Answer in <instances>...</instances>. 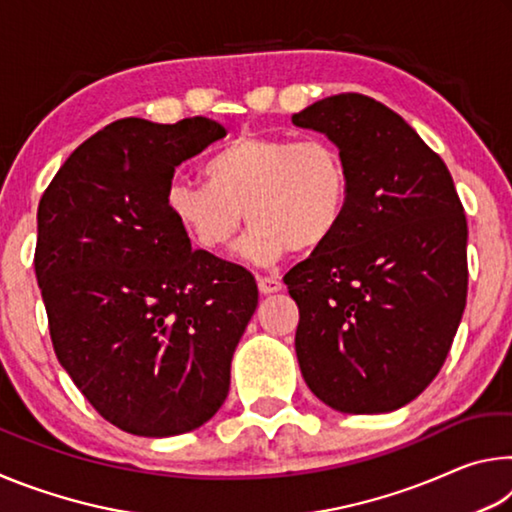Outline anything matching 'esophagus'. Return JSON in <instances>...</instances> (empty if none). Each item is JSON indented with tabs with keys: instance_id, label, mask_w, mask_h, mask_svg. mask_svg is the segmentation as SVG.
<instances>
[{
	"instance_id": "34e87169",
	"label": "esophagus",
	"mask_w": 512,
	"mask_h": 512,
	"mask_svg": "<svg viewBox=\"0 0 512 512\" xmlns=\"http://www.w3.org/2000/svg\"><path fill=\"white\" fill-rule=\"evenodd\" d=\"M257 284H259V291H262L264 296H271V293L282 291L280 277H259Z\"/></svg>"
}]
</instances>
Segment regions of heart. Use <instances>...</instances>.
Returning a JSON list of instances; mask_svg holds the SVG:
<instances>
[{"instance_id":"b5f03b06","label":"heart","mask_w":512,"mask_h":512,"mask_svg":"<svg viewBox=\"0 0 512 512\" xmlns=\"http://www.w3.org/2000/svg\"><path fill=\"white\" fill-rule=\"evenodd\" d=\"M203 180L173 178L167 210L205 250H223L246 219L239 253L273 264L334 235L348 207V169L332 142L244 133L205 160Z\"/></svg>"}]
</instances>
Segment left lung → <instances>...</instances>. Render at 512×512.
<instances>
[{"label":"left lung","instance_id":"obj_1","mask_svg":"<svg viewBox=\"0 0 512 512\" xmlns=\"http://www.w3.org/2000/svg\"><path fill=\"white\" fill-rule=\"evenodd\" d=\"M291 121L336 144L350 185L334 235L284 275L300 372L336 411H395L438 375L461 325V198L440 155L384 103L336 94Z\"/></svg>","mask_w":512,"mask_h":512}]
</instances>
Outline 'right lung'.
<instances>
[{"label": "right lung", "instance_id": "1", "mask_svg": "<svg viewBox=\"0 0 512 512\" xmlns=\"http://www.w3.org/2000/svg\"><path fill=\"white\" fill-rule=\"evenodd\" d=\"M221 137L207 117L112 121L40 198L36 277L56 357L135 436H178L221 409L257 309L255 277L192 250L164 201L178 164Z\"/></svg>", "mask_w": 512, "mask_h": 512}]
</instances>
